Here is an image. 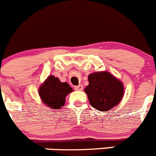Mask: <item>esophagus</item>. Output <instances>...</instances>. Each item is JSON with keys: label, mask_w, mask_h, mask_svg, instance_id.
<instances>
[{"label": "esophagus", "mask_w": 156, "mask_h": 156, "mask_svg": "<svg viewBox=\"0 0 156 156\" xmlns=\"http://www.w3.org/2000/svg\"><path fill=\"white\" fill-rule=\"evenodd\" d=\"M75 89L77 91H82L83 89V86L82 85H79L77 86H75Z\"/></svg>", "instance_id": "1"}]
</instances>
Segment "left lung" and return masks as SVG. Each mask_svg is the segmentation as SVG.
I'll list each match as a JSON object with an SVG mask.
<instances>
[{"instance_id": "1", "label": "left lung", "mask_w": 156, "mask_h": 156, "mask_svg": "<svg viewBox=\"0 0 156 156\" xmlns=\"http://www.w3.org/2000/svg\"><path fill=\"white\" fill-rule=\"evenodd\" d=\"M89 85L84 91L89 103L100 112H108L121 102L124 86L119 79L109 72L99 71L88 76Z\"/></svg>"}]
</instances>
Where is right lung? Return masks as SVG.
I'll return each instance as SVG.
<instances>
[{"mask_svg":"<svg viewBox=\"0 0 156 156\" xmlns=\"http://www.w3.org/2000/svg\"><path fill=\"white\" fill-rule=\"evenodd\" d=\"M73 89L66 82L62 83L53 75L48 76L38 88V95L43 104L51 109H60L64 105L66 96Z\"/></svg>","mask_w":156,"mask_h":156,"instance_id":"obj_1","label":"right lung"}]
</instances>
